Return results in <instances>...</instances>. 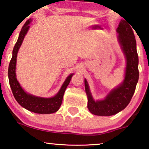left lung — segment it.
I'll return each instance as SVG.
<instances>
[{
  "mask_svg": "<svg viewBox=\"0 0 149 149\" xmlns=\"http://www.w3.org/2000/svg\"><path fill=\"white\" fill-rule=\"evenodd\" d=\"M132 28L127 22L121 19L117 28L118 41L126 60L123 82L112 89L104 99L95 100L91 95L88 83L85 79V92L88 98L87 108L93 115H115L127 107L133 96L139 78V71L136 41Z\"/></svg>",
  "mask_w": 149,
  "mask_h": 149,
  "instance_id": "1",
  "label": "left lung"
}]
</instances>
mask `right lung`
Here are the masks:
<instances>
[{
	"mask_svg": "<svg viewBox=\"0 0 149 149\" xmlns=\"http://www.w3.org/2000/svg\"><path fill=\"white\" fill-rule=\"evenodd\" d=\"M32 19L26 21L19 32V37L14 46L12 58L10 61L8 69V77H9V85L13 92V96L16 101L22 107L28 111L38 114H51L56 113L60 109L62 102L65 90L68 86L74 73L68 75L63 83L62 87L58 93L54 96L51 97H42L32 95L24 91L21 87L16 78V62L18 51L21 47L24 38L27 34L30 28V23Z\"/></svg>",
	"mask_w": 149,
	"mask_h": 149,
	"instance_id": "right-lung-1",
	"label": "right lung"
}]
</instances>
